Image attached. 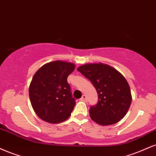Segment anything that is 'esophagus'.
<instances>
[{"mask_svg": "<svg viewBox=\"0 0 156 156\" xmlns=\"http://www.w3.org/2000/svg\"><path fill=\"white\" fill-rule=\"evenodd\" d=\"M86 99H87V98H86V95L83 94V96H82L81 98H80V101H83V102H86Z\"/></svg>", "mask_w": 156, "mask_h": 156, "instance_id": "1", "label": "esophagus"}]
</instances>
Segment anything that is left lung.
Here are the masks:
<instances>
[{
    "instance_id": "1",
    "label": "left lung",
    "mask_w": 156,
    "mask_h": 156,
    "mask_svg": "<svg viewBox=\"0 0 156 156\" xmlns=\"http://www.w3.org/2000/svg\"><path fill=\"white\" fill-rule=\"evenodd\" d=\"M77 70L89 78L98 94V103L89 110L91 120L101 126H109L123 119L132 99L130 86L124 76L102 62L85 64Z\"/></svg>"
}]
</instances>
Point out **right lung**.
<instances>
[{
  "mask_svg": "<svg viewBox=\"0 0 156 156\" xmlns=\"http://www.w3.org/2000/svg\"><path fill=\"white\" fill-rule=\"evenodd\" d=\"M75 68L72 62L56 60L45 64L34 74L29 86L30 99L43 121L57 124L70 116L76 101L67 78Z\"/></svg>",
  "mask_w": 156,
  "mask_h": 156,
  "instance_id": "right-lung-1",
  "label": "right lung"
}]
</instances>
